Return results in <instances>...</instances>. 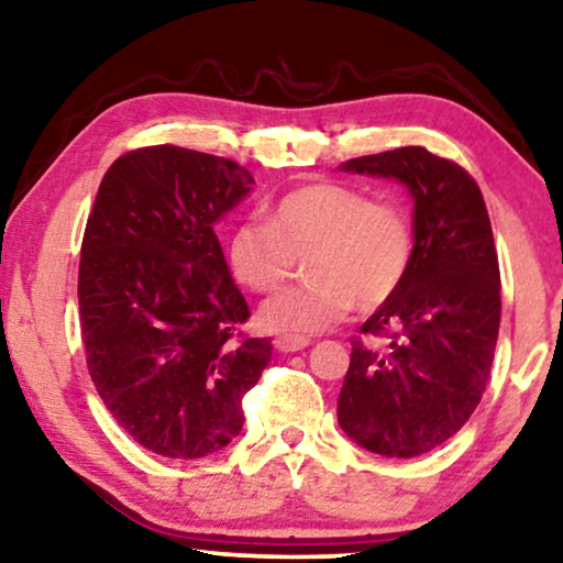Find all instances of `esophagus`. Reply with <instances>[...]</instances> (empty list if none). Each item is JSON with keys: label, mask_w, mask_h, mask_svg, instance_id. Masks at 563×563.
<instances>
[{"label": "esophagus", "mask_w": 563, "mask_h": 563, "mask_svg": "<svg viewBox=\"0 0 563 563\" xmlns=\"http://www.w3.org/2000/svg\"><path fill=\"white\" fill-rule=\"evenodd\" d=\"M307 345H310V341H307V338H287V335H282V338H276V341H274V349L279 351V353H295V351L307 349Z\"/></svg>", "instance_id": "esophagus-1"}]
</instances>
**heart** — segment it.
Wrapping results in <instances>:
<instances>
[{"label": "heart", "instance_id": "1", "mask_svg": "<svg viewBox=\"0 0 563 563\" xmlns=\"http://www.w3.org/2000/svg\"><path fill=\"white\" fill-rule=\"evenodd\" d=\"M415 256L412 220L402 207L335 181H314L276 199L268 222H238L228 243L230 272L253 291H276L307 258V284L261 307L268 333L305 338L338 325L356 305L374 312L402 289Z\"/></svg>", "mask_w": 563, "mask_h": 563}]
</instances>
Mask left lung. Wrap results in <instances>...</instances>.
<instances>
[{"label":"left lung","mask_w":563,"mask_h":563,"mask_svg":"<svg viewBox=\"0 0 563 563\" xmlns=\"http://www.w3.org/2000/svg\"><path fill=\"white\" fill-rule=\"evenodd\" d=\"M415 197L402 289L351 338L338 422L366 451L415 459L456 435L487 387L499 333V261L479 184L422 145L341 164Z\"/></svg>","instance_id":"1"}]
</instances>
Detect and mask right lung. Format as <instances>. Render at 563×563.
<instances>
[{"instance_id":"obj_1","label":"right lung","mask_w":563,"mask_h":563,"mask_svg":"<svg viewBox=\"0 0 563 563\" xmlns=\"http://www.w3.org/2000/svg\"><path fill=\"white\" fill-rule=\"evenodd\" d=\"M249 168L179 145L128 151L107 168L79 261L91 382L143 449L202 459L243 428V397L272 343L243 325L214 220L243 199Z\"/></svg>"}]
</instances>
